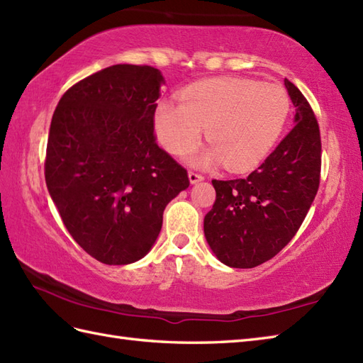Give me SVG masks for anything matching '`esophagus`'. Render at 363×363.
I'll use <instances>...</instances> for the list:
<instances>
[{"label": "esophagus", "mask_w": 363, "mask_h": 363, "mask_svg": "<svg viewBox=\"0 0 363 363\" xmlns=\"http://www.w3.org/2000/svg\"><path fill=\"white\" fill-rule=\"evenodd\" d=\"M189 179L191 184H198L201 181H204V176L199 173H195V172H189Z\"/></svg>", "instance_id": "34e87169"}]
</instances>
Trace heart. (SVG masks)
I'll return each mask as SVG.
<instances>
[{
	"label": "heart",
	"instance_id": "b5f03b06",
	"mask_svg": "<svg viewBox=\"0 0 363 363\" xmlns=\"http://www.w3.org/2000/svg\"><path fill=\"white\" fill-rule=\"evenodd\" d=\"M179 104L159 102L155 130L159 142L174 156L195 150L202 128L212 147L190 162L210 167L224 162L232 172L258 165L272 150L288 121L291 100L275 83L223 77L193 83L179 91Z\"/></svg>",
	"mask_w": 363,
	"mask_h": 363
}]
</instances>
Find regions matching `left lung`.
<instances>
[{
  "mask_svg": "<svg viewBox=\"0 0 363 363\" xmlns=\"http://www.w3.org/2000/svg\"><path fill=\"white\" fill-rule=\"evenodd\" d=\"M296 106L294 128L266 161L244 179L212 184L216 199L204 235L221 263L249 269L274 258L297 233L317 195L322 140L313 108L284 80Z\"/></svg>",
  "mask_w": 363,
  "mask_h": 363,
  "instance_id": "8db88e82",
  "label": "left lung"
}]
</instances>
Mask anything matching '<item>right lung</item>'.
<instances>
[{
	"label": "right lung",
	"mask_w": 363,
	"mask_h": 363,
	"mask_svg": "<svg viewBox=\"0 0 363 363\" xmlns=\"http://www.w3.org/2000/svg\"><path fill=\"white\" fill-rule=\"evenodd\" d=\"M162 74L114 65L75 83L50 122L45 178L62 221L100 263L145 257L168 202L190 185L187 170L156 143Z\"/></svg>",
	"instance_id": "right-lung-1"
}]
</instances>
